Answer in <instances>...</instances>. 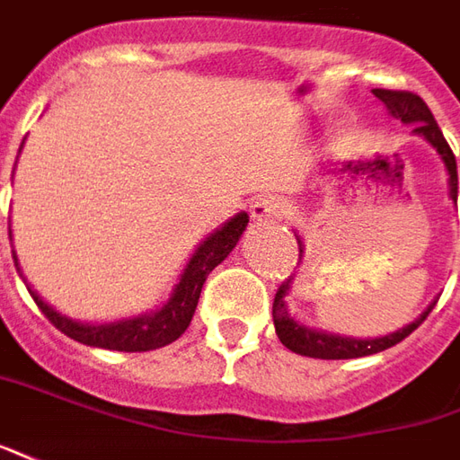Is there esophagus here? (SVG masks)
<instances>
[{"label":"esophagus","instance_id":"1","mask_svg":"<svg viewBox=\"0 0 460 460\" xmlns=\"http://www.w3.org/2000/svg\"><path fill=\"white\" fill-rule=\"evenodd\" d=\"M250 215L258 223H262V220H278V217L288 215V205L278 198H262L250 205Z\"/></svg>","mask_w":460,"mask_h":460}]
</instances>
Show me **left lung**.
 Listing matches in <instances>:
<instances>
[{
  "label": "left lung",
  "instance_id": "obj_1",
  "mask_svg": "<svg viewBox=\"0 0 460 460\" xmlns=\"http://www.w3.org/2000/svg\"><path fill=\"white\" fill-rule=\"evenodd\" d=\"M373 94L381 100L388 112L394 117H398L405 125H413V132L426 137L436 147V152L441 155L443 164H446V172H448V195L451 199H458V170H456V157L448 142L443 137L438 122L430 115L429 104L423 102L418 94L405 90H373ZM297 248L303 252V245L297 240ZM290 283L293 280H285L278 293H275V300H272V323H275V332L280 338V343L293 350L297 356H308V358H323V360H345V358H363L373 356V353H381V350H388L394 348L395 343H401L403 338H408L411 332L416 331L420 323L429 318V313L433 310L436 303H430L429 310L416 318L413 323H408L401 331L391 332V335H383V338H345V335H335V332L328 331H315V328H305L297 321L290 318L288 313V305H285V296L290 290Z\"/></svg>",
  "mask_w": 460,
  "mask_h": 460
}]
</instances>
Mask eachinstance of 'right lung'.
Wrapping results in <instances>:
<instances>
[{"label": "right lung", "instance_id": "right-lung-1", "mask_svg": "<svg viewBox=\"0 0 460 460\" xmlns=\"http://www.w3.org/2000/svg\"><path fill=\"white\" fill-rule=\"evenodd\" d=\"M245 227H248V212H237L235 217H230L223 227H217L205 243H199V248L190 258L185 272L180 275V283L175 285L170 300L160 310L145 313L137 318L102 323V325L77 323L62 315V313H57L52 305H47L31 288H27V290L34 297L37 308L44 313V318H49L55 328H59L66 338H72L77 343L92 345V348H107V350H122V353H145V350L164 348L188 331L195 308H198L202 283L230 255V250L235 248ZM14 265H17L19 272L17 255H14Z\"/></svg>", "mask_w": 460, "mask_h": 460}]
</instances>
